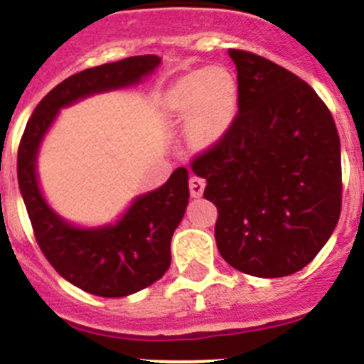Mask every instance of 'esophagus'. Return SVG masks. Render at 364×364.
Here are the masks:
<instances>
[{
    "mask_svg": "<svg viewBox=\"0 0 364 364\" xmlns=\"http://www.w3.org/2000/svg\"><path fill=\"white\" fill-rule=\"evenodd\" d=\"M205 182L200 178V176H191L189 178V191H191L193 198H200L204 195Z\"/></svg>",
    "mask_w": 364,
    "mask_h": 364,
    "instance_id": "1",
    "label": "esophagus"
}]
</instances>
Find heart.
<instances>
[{"instance_id": "1", "label": "heart", "mask_w": 364, "mask_h": 364, "mask_svg": "<svg viewBox=\"0 0 364 364\" xmlns=\"http://www.w3.org/2000/svg\"><path fill=\"white\" fill-rule=\"evenodd\" d=\"M166 109L186 122V142L195 151L217 146L233 125L239 109V83L222 65L180 76L166 95Z\"/></svg>"}]
</instances>
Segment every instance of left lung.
Returning <instances> with one entry per match:
<instances>
[{"mask_svg": "<svg viewBox=\"0 0 364 364\" xmlns=\"http://www.w3.org/2000/svg\"><path fill=\"white\" fill-rule=\"evenodd\" d=\"M228 53L239 114L191 169L217 205L222 259L253 277H286L310 264L339 220V134L306 82L257 54Z\"/></svg>", "mask_w": 364, "mask_h": 364, "instance_id": "8db88e82", "label": "left lung"}]
</instances>
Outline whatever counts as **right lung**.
Wrapping results in <instances>:
<instances>
[{
    "label": "right lung",
    "mask_w": 364,
    "mask_h": 364,
    "mask_svg": "<svg viewBox=\"0 0 364 364\" xmlns=\"http://www.w3.org/2000/svg\"><path fill=\"white\" fill-rule=\"evenodd\" d=\"M162 58H125L58 83L28 118L18 151V184L41 252L65 281L98 297H127L159 281L171 264V237L189 202V173L178 167L153 191L133 198L118 220L78 226L50 208L38 178V153L60 111L100 92L138 85Z\"/></svg>",
    "instance_id": "1"
}]
</instances>
